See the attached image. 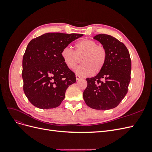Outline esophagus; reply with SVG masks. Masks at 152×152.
<instances>
[{
  "instance_id": "obj_1",
  "label": "esophagus",
  "mask_w": 152,
  "mask_h": 152,
  "mask_svg": "<svg viewBox=\"0 0 152 152\" xmlns=\"http://www.w3.org/2000/svg\"><path fill=\"white\" fill-rule=\"evenodd\" d=\"M82 79V77H81L80 76L78 75H76V79H77V80H80V79Z\"/></svg>"
}]
</instances>
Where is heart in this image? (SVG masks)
<instances>
[{"mask_svg":"<svg viewBox=\"0 0 152 152\" xmlns=\"http://www.w3.org/2000/svg\"><path fill=\"white\" fill-rule=\"evenodd\" d=\"M65 65L73 69L82 59V65L75 68L76 74L87 77L98 73L103 68L107 60V51L102 45L93 40L84 39L76 43L75 51L69 48H64L61 53Z\"/></svg>","mask_w":152,"mask_h":152,"instance_id":"obj_1","label":"heart"}]
</instances>
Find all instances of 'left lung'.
Listing matches in <instances>:
<instances>
[{
  "instance_id": "1",
  "label": "left lung",
  "mask_w": 152,
  "mask_h": 152,
  "mask_svg": "<svg viewBox=\"0 0 152 152\" xmlns=\"http://www.w3.org/2000/svg\"><path fill=\"white\" fill-rule=\"evenodd\" d=\"M107 51L103 68L94 77L87 78L83 93L84 102L96 110L115 108L124 98L131 80V60L126 45L113 37L96 34L93 38Z\"/></svg>"
}]
</instances>
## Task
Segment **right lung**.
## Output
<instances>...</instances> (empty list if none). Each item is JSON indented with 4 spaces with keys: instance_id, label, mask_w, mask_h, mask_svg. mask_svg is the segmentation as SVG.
<instances>
[{
    "instance_id": "obj_1",
    "label": "right lung",
    "mask_w": 152,
    "mask_h": 152,
    "mask_svg": "<svg viewBox=\"0 0 152 152\" xmlns=\"http://www.w3.org/2000/svg\"><path fill=\"white\" fill-rule=\"evenodd\" d=\"M83 34L47 33L32 39L23 58L24 93L35 107L56 108L69 86L76 82L75 73L64 63L61 53Z\"/></svg>"
}]
</instances>
